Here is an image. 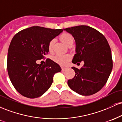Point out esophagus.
I'll list each match as a JSON object with an SVG mask.
<instances>
[{"label":"esophagus","instance_id":"esophagus-1","mask_svg":"<svg viewBox=\"0 0 122 122\" xmlns=\"http://www.w3.org/2000/svg\"><path fill=\"white\" fill-rule=\"evenodd\" d=\"M61 69H62V71H65L67 68H65V67H61Z\"/></svg>","mask_w":122,"mask_h":122}]
</instances>
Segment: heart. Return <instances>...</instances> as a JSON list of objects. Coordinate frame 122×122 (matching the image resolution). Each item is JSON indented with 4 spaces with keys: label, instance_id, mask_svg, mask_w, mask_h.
I'll return each instance as SVG.
<instances>
[{
    "label": "heart",
    "instance_id": "1",
    "mask_svg": "<svg viewBox=\"0 0 122 122\" xmlns=\"http://www.w3.org/2000/svg\"><path fill=\"white\" fill-rule=\"evenodd\" d=\"M60 40L65 45L68 46L70 43H72L73 42V37L71 34L67 33H63L60 36ZM54 40H51L49 42L48 45V49L50 52H51L53 51V46H54ZM53 60L55 62H56L60 65H65L68 64V62L71 60V56L68 54L66 55H61V54H57L55 57L53 58Z\"/></svg>",
    "mask_w": 122,
    "mask_h": 122
}]
</instances>
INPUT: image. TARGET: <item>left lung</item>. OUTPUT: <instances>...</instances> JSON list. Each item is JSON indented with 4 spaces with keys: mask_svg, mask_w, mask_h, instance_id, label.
<instances>
[{
    "mask_svg": "<svg viewBox=\"0 0 122 122\" xmlns=\"http://www.w3.org/2000/svg\"><path fill=\"white\" fill-rule=\"evenodd\" d=\"M64 30L72 34L76 42L72 62H84L80 69L72 67L75 76L68 81V86L80 95L95 94L106 84L112 69L111 51L107 40L102 33L88 26L81 25Z\"/></svg>",
    "mask_w": 122,
    "mask_h": 122,
    "instance_id": "left-lung-1",
    "label": "left lung"
}]
</instances>
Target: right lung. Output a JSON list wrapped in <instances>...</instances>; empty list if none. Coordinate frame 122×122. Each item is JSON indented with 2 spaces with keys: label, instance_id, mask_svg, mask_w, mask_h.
Returning <instances> with one entry per match:
<instances>
[{
  "label": "right lung",
  "instance_id": "1",
  "mask_svg": "<svg viewBox=\"0 0 122 122\" xmlns=\"http://www.w3.org/2000/svg\"><path fill=\"white\" fill-rule=\"evenodd\" d=\"M63 31L33 26L18 32L12 39L7 55V71L12 85L20 94L34 99L42 96L50 87L60 65L47 58L44 65L37 60L49 52V42Z\"/></svg>",
  "mask_w": 122,
  "mask_h": 122
}]
</instances>
